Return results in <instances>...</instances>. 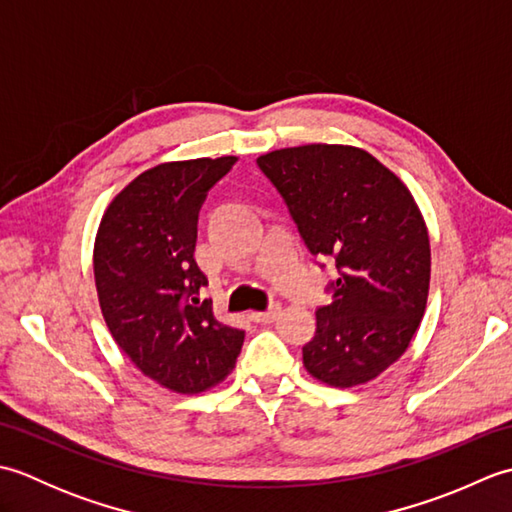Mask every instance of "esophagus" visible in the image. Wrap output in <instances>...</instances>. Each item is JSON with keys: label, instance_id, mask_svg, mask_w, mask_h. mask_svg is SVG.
Segmentation results:
<instances>
[{"label": "esophagus", "instance_id": "34e87169", "mask_svg": "<svg viewBox=\"0 0 512 512\" xmlns=\"http://www.w3.org/2000/svg\"><path fill=\"white\" fill-rule=\"evenodd\" d=\"M277 314H279V306H273V308L264 310V312H253V314H250V319H253L255 323H270V321L277 319Z\"/></svg>", "mask_w": 512, "mask_h": 512}]
</instances>
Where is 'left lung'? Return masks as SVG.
Listing matches in <instances>:
<instances>
[{
    "label": "left lung",
    "instance_id": "left-lung-1",
    "mask_svg": "<svg viewBox=\"0 0 512 512\" xmlns=\"http://www.w3.org/2000/svg\"><path fill=\"white\" fill-rule=\"evenodd\" d=\"M257 165L284 195L310 253L339 270L303 365L330 387L369 383L405 354L427 308L431 246L416 200L394 171L352 145L275 149Z\"/></svg>",
    "mask_w": 512,
    "mask_h": 512
}]
</instances>
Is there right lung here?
I'll list each match as a JSON object with an SVG mask.
<instances>
[{
	"mask_svg": "<svg viewBox=\"0 0 512 512\" xmlns=\"http://www.w3.org/2000/svg\"><path fill=\"white\" fill-rule=\"evenodd\" d=\"M235 156L162 162L107 206L94 239L103 319L140 372L176 394H200L231 374L244 330L200 301L209 284L195 262L198 213Z\"/></svg>",
	"mask_w": 512,
	"mask_h": 512,
	"instance_id": "obj_1",
	"label": "right lung"
}]
</instances>
